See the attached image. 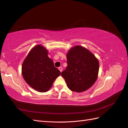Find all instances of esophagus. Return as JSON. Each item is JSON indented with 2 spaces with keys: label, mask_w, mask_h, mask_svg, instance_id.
Masks as SVG:
<instances>
[{
  "label": "esophagus",
  "mask_w": 128,
  "mask_h": 128,
  "mask_svg": "<svg viewBox=\"0 0 128 128\" xmlns=\"http://www.w3.org/2000/svg\"><path fill=\"white\" fill-rule=\"evenodd\" d=\"M58 69L59 70V71H60V72H62V67H59V68H58Z\"/></svg>",
  "instance_id": "esophagus-1"
}]
</instances>
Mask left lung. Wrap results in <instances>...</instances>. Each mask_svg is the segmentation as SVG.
I'll return each instance as SVG.
<instances>
[{
    "mask_svg": "<svg viewBox=\"0 0 128 128\" xmlns=\"http://www.w3.org/2000/svg\"><path fill=\"white\" fill-rule=\"evenodd\" d=\"M68 66L62 72L68 88L82 92L96 82L99 71V62L94 54L81 46L72 48L66 54Z\"/></svg>",
    "mask_w": 128,
    "mask_h": 128,
    "instance_id": "1",
    "label": "left lung"
}]
</instances>
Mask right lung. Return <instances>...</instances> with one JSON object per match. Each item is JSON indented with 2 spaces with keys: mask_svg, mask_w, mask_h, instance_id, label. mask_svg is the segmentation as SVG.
<instances>
[{
  "mask_svg": "<svg viewBox=\"0 0 128 128\" xmlns=\"http://www.w3.org/2000/svg\"><path fill=\"white\" fill-rule=\"evenodd\" d=\"M48 51L38 44L29 52L22 65L24 80L32 88L40 92H46L52 86L53 82L61 74L48 56Z\"/></svg>",
  "mask_w": 128,
  "mask_h": 128,
  "instance_id": "right-lung-1",
  "label": "right lung"
}]
</instances>
